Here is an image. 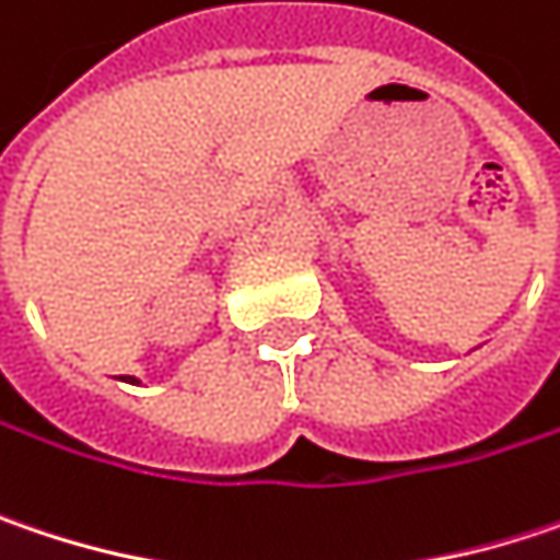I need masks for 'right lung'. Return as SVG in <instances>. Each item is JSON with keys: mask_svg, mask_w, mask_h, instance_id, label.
Instances as JSON below:
<instances>
[{"mask_svg": "<svg viewBox=\"0 0 560 560\" xmlns=\"http://www.w3.org/2000/svg\"><path fill=\"white\" fill-rule=\"evenodd\" d=\"M130 380H133V376H130ZM133 382H140V380H133Z\"/></svg>", "mask_w": 560, "mask_h": 560, "instance_id": "add662e5", "label": "right lung"}]
</instances>
